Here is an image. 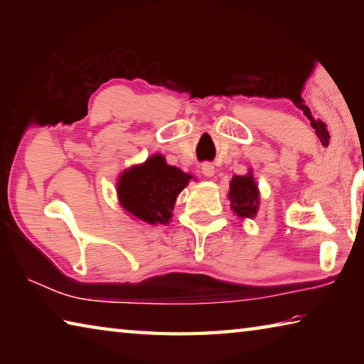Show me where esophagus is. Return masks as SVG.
<instances>
[{
  "label": "esophagus",
  "mask_w": 364,
  "mask_h": 364,
  "mask_svg": "<svg viewBox=\"0 0 364 364\" xmlns=\"http://www.w3.org/2000/svg\"><path fill=\"white\" fill-rule=\"evenodd\" d=\"M202 173H204V176H207V178H212L215 175V167L212 164L207 162L202 165Z\"/></svg>",
  "instance_id": "obj_1"
}]
</instances>
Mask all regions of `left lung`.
<instances>
[{
	"instance_id": "obj_1",
	"label": "left lung",
	"mask_w": 364,
	"mask_h": 364,
	"mask_svg": "<svg viewBox=\"0 0 364 364\" xmlns=\"http://www.w3.org/2000/svg\"><path fill=\"white\" fill-rule=\"evenodd\" d=\"M228 199L231 200L232 212L239 218H255L258 207H260V191H258L252 168H249L245 175H234L231 178Z\"/></svg>"
}]
</instances>
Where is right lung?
Segmentation results:
<instances>
[{"label": "right lung", "instance_id": "add662e5", "mask_svg": "<svg viewBox=\"0 0 364 364\" xmlns=\"http://www.w3.org/2000/svg\"><path fill=\"white\" fill-rule=\"evenodd\" d=\"M191 180L193 175L168 165L162 154H154L122 171L117 178V197L130 217L147 225H168L176 197Z\"/></svg>", "mask_w": 364, "mask_h": 364}]
</instances>
